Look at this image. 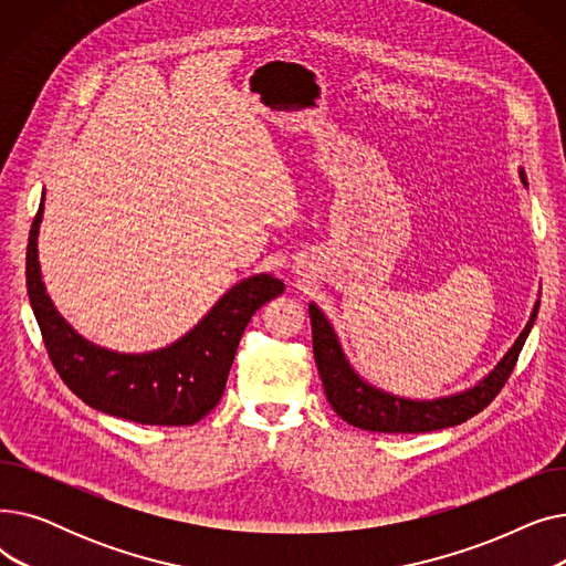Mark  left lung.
Wrapping results in <instances>:
<instances>
[{
  "mask_svg": "<svg viewBox=\"0 0 566 566\" xmlns=\"http://www.w3.org/2000/svg\"><path fill=\"white\" fill-rule=\"evenodd\" d=\"M521 178L523 184H527L523 171ZM537 312L539 303L534 305V312L525 325V331L518 335L516 344L480 385H474V388L454 397H444L436 401H410L376 390L355 374L346 360V355L342 353L333 325L316 305H310L312 346L318 376L323 380V392L344 422L365 431L424 433L457 427L470 420L472 415L482 412L504 388V382H507L516 367L521 348L530 335L534 318H537Z\"/></svg>",
  "mask_w": 566,
  "mask_h": 566,
  "instance_id": "1",
  "label": "left lung"
}]
</instances>
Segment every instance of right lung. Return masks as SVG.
<instances>
[{
    "mask_svg": "<svg viewBox=\"0 0 566 566\" xmlns=\"http://www.w3.org/2000/svg\"><path fill=\"white\" fill-rule=\"evenodd\" d=\"M43 201L29 229L27 293L43 335L48 358L69 390L92 408L137 424L188 427L211 412L227 385L233 355L254 312L277 298L284 284L256 275L222 295V301L184 339L144 355L112 353L82 339L56 314L45 295L36 235Z\"/></svg>",
    "mask_w": 566,
    "mask_h": 566,
    "instance_id": "1",
    "label": "right lung"
}]
</instances>
